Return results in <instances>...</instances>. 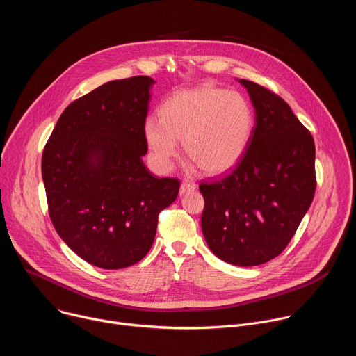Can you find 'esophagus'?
Returning <instances> with one entry per match:
<instances>
[{"mask_svg": "<svg viewBox=\"0 0 356 356\" xmlns=\"http://www.w3.org/2000/svg\"><path fill=\"white\" fill-rule=\"evenodd\" d=\"M195 183L194 181H183L181 186H180V194H186V193H190V191H194L195 190Z\"/></svg>", "mask_w": 356, "mask_h": 356, "instance_id": "34e87169", "label": "esophagus"}]
</instances>
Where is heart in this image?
Segmentation results:
<instances>
[{"mask_svg":"<svg viewBox=\"0 0 356 356\" xmlns=\"http://www.w3.org/2000/svg\"><path fill=\"white\" fill-rule=\"evenodd\" d=\"M159 117L143 122V136L155 161L169 168L181 140L188 159L207 175L225 173L242 159L255 124L245 95L214 86L172 94Z\"/></svg>","mask_w":356,"mask_h":356,"instance_id":"obj_1","label":"heart"}]
</instances>
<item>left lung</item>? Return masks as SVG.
Returning <instances> with one entry per match:
<instances>
[{"instance_id":"left-lung-1","label":"left lung","mask_w":356,"mask_h":356,"mask_svg":"<svg viewBox=\"0 0 356 356\" xmlns=\"http://www.w3.org/2000/svg\"><path fill=\"white\" fill-rule=\"evenodd\" d=\"M239 83L255 108V127L229 173L201 181V229L224 262L257 266L280 255L312 206L316 146L283 98L253 81Z\"/></svg>"}]
</instances>
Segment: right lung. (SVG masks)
Returning <instances> with one entry per match:
<instances>
[{
	"label": "right lung",
	"instance_id": "add662e5",
	"mask_svg": "<svg viewBox=\"0 0 356 356\" xmlns=\"http://www.w3.org/2000/svg\"><path fill=\"white\" fill-rule=\"evenodd\" d=\"M147 76L108 81L63 111L42 155L49 216L66 245L101 269L139 262L154 243L158 217L180 181L143 165Z\"/></svg>",
	"mask_w": 356,
	"mask_h": 356
}]
</instances>
